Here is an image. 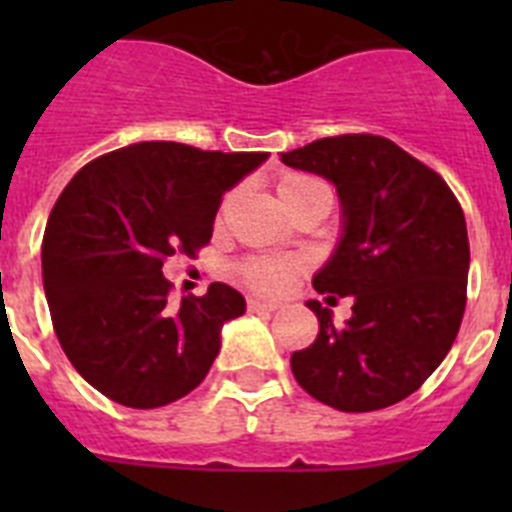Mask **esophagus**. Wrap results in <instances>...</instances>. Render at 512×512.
Here are the masks:
<instances>
[{"instance_id": "obj_1", "label": "esophagus", "mask_w": 512, "mask_h": 512, "mask_svg": "<svg viewBox=\"0 0 512 512\" xmlns=\"http://www.w3.org/2000/svg\"><path fill=\"white\" fill-rule=\"evenodd\" d=\"M248 310H269V312H274V310H277V302H269V300H259V297H251V300H248Z\"/></svg>"}]
</instances>
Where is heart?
<instances>
[{"label": "heart", "mask_w": 512, "mask_h": 512, "mask_svg": "<svg viewBox=\"0 0 512 512\" xmlns=\"http://www.w3.org/2000/svg\"><path fill=\"white\" fill-rule=\"evenodd\" d=\"M277 192L284 207H295L300 202L310 200L315 194H330L323 182H318L315 176L300 174V171H282L277 176ZM302 269L300 261L295 259H248L241 264V279L248 287L259 289V292H269V295H279L289 287L292 277Z\"/></svg>", "instance_id": "obj_1"}]
</instances>
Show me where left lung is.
Listing matches in <instances>:
<instances>
[{"label":"left lung","instance_id":"left-lung-1","mask_svg":"<svg viewBox=\"0 0 512 512\" xmlns=\"http://www.w3.org/2000/svg\"><path fill=\"white\" fill-rule=\"evenodd\" d=\"M292 169L336 184L343 235L312 287L354 297L346 325L310 300L315 343L292 354V374L343 413L390 408L438 369L467 307L469 238L459 200L433 169L382 135L312 140L282 153Z\"/></svg>","mask_w":512,"mask_h":512}]
</instances>
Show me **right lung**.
I'll list each match as a JSON object with an SVG mask.
<instances>
[{
  "label": "right lung",
  "instance_id": "1",
  "mask_svg": "<svg viewBox=\"0 0 512 512\" xmlns=\"http://www.w3.org/2000/svg\"><path fill=\"white\" fill-rule=\"evenodd\" d=\"M266 156L143 140L94 158L66 184L45 225L43 287L63 354L94 390L151 410L207 377L220 328L246 300L212 282L174 307L161 269L210 243L223 194Z\"/></svg>",
  "mask_w": 512,
  "mask_h": 512
}]
</instances>
